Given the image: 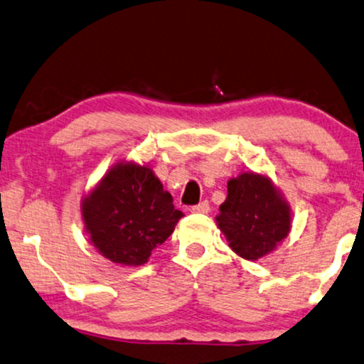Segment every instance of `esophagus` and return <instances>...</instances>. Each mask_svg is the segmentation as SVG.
I'll list each match as a JSON object with an SVG mask.
<instances>
[{"label": "esophagus", "instance_id": "obj_1", "mask_svg": "<svg viewBox=\"0 0 364 364\" xmlns=\"http://www.w3.org/2000/svg\"><path fill=\"white\" fill-rule=\"evenodd\" d=\"M191 213H203V215H206V213H210V203L201 201L200 205L191 206Z\"/></svg>", "mask_w": 364, "mask_h": 364}]
</instances>
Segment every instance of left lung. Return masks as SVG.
<instances>
[{
  "mask_svg": "<svg viewBox=\"0 0 364 364\" xmlns=\"http://www.w3.org/2000/svg\"><path fill=\"white\" fill-rule=\"evenodd\" d=\"M216 223L236 255L256 261L287 238L291 215L269 178L243 173L228 181V196Z\"/></svg>",
  "mask_w": 364,
  "mask_h": 364,
  "instance_id": "left-lung-1",
  "label": "left lung"
}]
</instances>
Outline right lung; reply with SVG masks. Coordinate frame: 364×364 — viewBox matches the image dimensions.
<instances>
[{
    "instance_id": "obj_1",
    "label": "right lung",
    "mask_w": 364,
    "mask_h": 364,
    "mask_svg": "<svg viewBox=\"0 0 364 364\" xmlns=\"http://www.w3.org/2000/svg\"><path fill=\"white\" fill-rule=\"evenodd\" d=\"M91 243L113 263L139 266L174 231L183 213L153 169L116 163L81 203Z\"/></svg>"
}]
</instances>
